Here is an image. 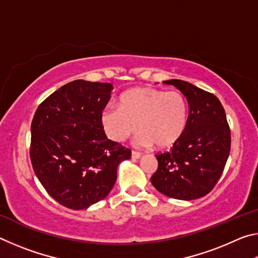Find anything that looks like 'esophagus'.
Here are the masks:
<instances>
[{"label":"esophagus","instance_id":"esophagus-1","mask_svg":"<svg viewBox=\"0 0 258 258\" xmlns=\"http://www.w3.org/2000/svg\"><path fill=\"white\" fill-rule=\"evenodd\" d=\"M140 157H141V154H140V152L132 151V158H133V159H139Z\"/></svg>","mask_w":258,"mask_h":258}]
</instances>
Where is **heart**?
<instances>
[{"label":"heart","mask_w":258,"mask_h":258,"mask_svg":"<svg viewBox=\"0 0 258 258\" xmlns=\"http://www.w3.org/2000/svg\"><path fill=\"white\" fill-rule=\"evenodd\" d=\"M117 108L101 113V125L107 137L124 142L138 132L145 146L166 150L176 145L187 126V102L177 91L134 87L125 91Z\"/></svg>","instance_id":"b5f03b06"}]
</instances>
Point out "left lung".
Returning <instances> with one entry per match:
<instances>
[{
	"label": "left lung",
	"mask_w": 258,
	"mask_h": 258,
	"mask_svg": "<svg viewBox=\"0 0 258 258\" xmlns=\"http://www.w3.org/2000/svg\"><path fill=\"white\" fill-rule=\"evenodd\" d=\"M184 94L189 104L185 133L169 152L156 155L151 183L169 198L194 200L213 190L223 173L231 148L224 108L215 95L181 80L165 81Z\"/></svg>",
	"instance_id": "left-lung-1"
}]
</instances>
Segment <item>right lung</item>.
I'll list each match as a JSON object with an SVG mask.
<instances>
[{
  "label": "right lung",
  "mask_w": 258,
  "mask_h": 258,
  "mask_svg": "<svg viewBox=\"0 0 258 258\" xmlns=\"http://www.w3.org/2000/svg\"><path fill=\"white\" fill-rule=\"evenodd\" d=\"M110 83L73 81L38 106L32 121L30 160L38 181L62 206L78 211L106 198L131 150L107 138L101 113Z\"/></svg>",
  "instance_id": "right-lung-1"
}]
</instances>
